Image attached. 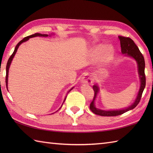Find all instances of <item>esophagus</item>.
<instances>
[{
  "label": "esophagus",
  "mask_w": 153,
  "mask_h": 153,
  "mask_svg": "<svg viewBox=\"0 0 153 153\" xmlns=\"http://www.w3.org/2000/svg\"><path fill=\"white\" fill-rule=\"evenodd\" d=\"M81 82H82V83H91L93 82V79H92V77L89 76V75L85 74V75H84L83 77H82Z\"/></svg>",
  "instance_id": "1"
}]
</instances>
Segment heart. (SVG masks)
I'll return each instance as SVG.
<instances>
[{
	"mask_svg": "<svg viewBox=\"0 0 153 153\" xmlns=\"http://www.w3.org/2000/svg\"><path fill=\"white\" fill-rule=\"evenodd\" d=\"M100 49V47H94L93 51L94 53H99V51ZM113 54V48L108 45V46L104 47L101 50L99 51V59L100 63H105L108 62L110 58H112Z\"/></svg>",
	"mask_w": 153,
	"mask_h": 153,
	"instance_id": "heart-1",
	"label": "heart"
}]
</instances>
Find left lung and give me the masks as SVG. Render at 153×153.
<instances>
[{
	"label": "left lung",
	"mask_w": 153,
	"mask_h": 153,
	"mask_svg": "<svg viewBox=\"0 0 153 153\" xmlns=\"http://www.w3.org/2000/svg\"><path fill=\"white\" fill-rule=\"evenodd\" d=\"M119 39L120 41V46H121V51L123 54L125 56H128L129 57L133 58L136 61L137 64L138 68V74L139 79H140V88L136 97L134 102L131 105L128 106V108L121 109V110H104L101 109L97 108L95 106V102L97 98V94L99 92V87L97 84L93 86V89L95 92V96H94L93 100L90 104V109L91 111L95 113L97 115L102 116H116L118 115H121L122 114L125 113L129 110L134 109L137 106L139 101H140L142 93L145 87L146 84V78L145 75V63L144 57L139 51V48L137 45L135 44L131 39L129 37H125L123 36H118Z\"/></svg>",
	"instance_id": "obj_1"
}]
</instances>
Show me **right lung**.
Segmentation results:
<instances>
[{
	"label": "right lung",
	"instance_id": "add662e5",
	"mask_svg": "<svg viewBox=\"0 0 153 153\" xmlns=\"http://www.w3.org/2000/svg\"><path fill=\"white\" fill-rule=\"evenodd\" d=\"M48 35H47V34H41V33H35V34H33V35H29V36H27V37H25V38H24L22 40V41H20L19 42V43H18V45H16V47H15V49H14V51L13 52V53H12V54L10 56V57L9 58V59H8V62H7V64H6V88L8 89V71H9V68H10V64H11V62H12V60H13V58H14V56H15V54H16V52H17V50H18V47H19V45H20L22 43H24V42H25V41H27V40H29L30 39V38H32V37H48ZM72 89H74V87H72V88L71 89H70V90L69 91H68V93H69L70 91ZM66 97L67 96H66V97H65V99H64V102H63V103L64 102V101H65V100H66ZM63 105V104H62ZM62 107V106H61ZM60 107V108H61Z\"/></svg>",
	"mask_w": 153,
	"mask_h": 153
}]
</instances>
